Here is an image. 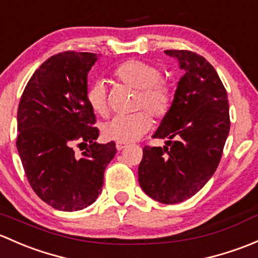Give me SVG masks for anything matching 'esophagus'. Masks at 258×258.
Returning a JSON list of instances; mask_svg holds the SVG:
<instances>
[{
    "label": "esophagus",
    "instance_id": "34e87169",
    "mask_svg": "<svg viewBox=\"0 0 258 258\" xmlns=\"http://www.w3.org/2000/svg\"><path fill=\"white\" fill-rule=\"evenodd\" d=\"M115 147H116V150H123L124 148H126L128 147V143H123V142H116V144H115Z\"/></svg>",
    "mask_w": 258,
    "mask_h": 258
}]
</instances>
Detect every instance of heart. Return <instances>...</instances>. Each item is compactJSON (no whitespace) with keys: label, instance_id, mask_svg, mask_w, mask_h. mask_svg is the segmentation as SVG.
<instances>
[{"label":"heart","instance_id":"b5f03b06","mask_svg":"<svg viewBox=\"0 0 258 258\" xmlns=\"http://www.w3.org/2000/svg\"><path fill=\"white\" fill-rule=\"evenodd\" d=\"M114 77L138 89L135 107L145 108L155 118H161L168 113L172 92L168 82L161 79V71L158 66L145 60L129 59L114 71ZM87 100L94 113L100 115L107 113V88L102 81L89 84ZM150 126V115L145 110H138L133 114L113 116L102 125V134L107 140L128 143L145 134Z\"/></svg>","mask_w":258,"mask_h":258}]
</instances>
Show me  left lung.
I'll return each instance as SVG.
<instances>
[{
    "label": "left lung",
    "instance_id": "1",
    "mask_svg": "<svg viewBox=\"0 0 258 258\" xmlns=\"http://www.w3.org/2000/svg\"><path fill=\"white\" fill-rule=\"evenodd\" d=\"M185 71L172 104L153 138L165 147H144L140 187L163 204L187 200L216 171L230 132L227 93L215 68L190 50L169 49ZM174 139V141H171Z\"/></svg>",
    "mask_w": 258,
    "mask_h": 258
}]
</instances>
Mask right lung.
I'll list each match as a JSON object with an SVG mask.
<instances>
[{"label":"right lung","instance_id":"right-lung-1","mask_svg":"<svg viewBox=\"0 0 258 258\" xmlns=\"http://www.w3.org/2000/svg\"><path fill=\"white\" fill-rule=\"evenodd\" d=\"M94 53H58L31 77L17 111L18 154L39 199L60 211L92 205L102 192L114 142L98 144L99 130L87 100ZM90 144L82 157L74 145Z\"/></svg>","mask_w":258,"mask_h":258}]
</instances>
